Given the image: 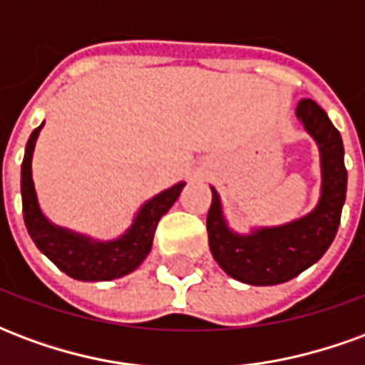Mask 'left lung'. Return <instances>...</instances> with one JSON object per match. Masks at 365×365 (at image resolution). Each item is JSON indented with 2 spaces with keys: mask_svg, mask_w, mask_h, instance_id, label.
I'll return each mask as SVG.
<instances>
[{
  "mask_svg": "<svg viewBox=\"0 0 365 365\" xmlns=\"http://www.w3.org/2000/svg\"><path fill=\"white\" fill-rule=\"evenodd\" d=\"M295 113L321 152V199L311 213L282 227L237 235L229 229L219 193L211 187L213 201L207 213L209 248L217 264L242 283L277 285L289 282L321 260L336 237L348 182L342 136L313 99H301Z\"/></svg>",
  "mask_w": 365,
  "mask_h": 365,
  "instance_id": "8db88e82",
  "label": "left lung"
}]
</instances>
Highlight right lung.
I'll return each instance as SVG.
<instances>
[{
    "mask_svg": "<svg viewBox=\"0 0 365 365\" xmlns=\"http://www.w3.org/2000/svg\"><path fill=\"white\" fill-rule=\"evenodd\" d=\"M43 125L36 127L29 136L25 158L21 164L23 217L33 242L56 268L80 282H111L130 274L148 256L156 225L162 219V215H166L168 209L174 205L175 199L180 197L185 183H175L174 187L162 191L156 197L146 201L136 213L130 229L117 240L99 242L90 237L56 227L44 217L38 207L33 172H31L36 136Z\"/></svg>",
    "mask_w": 365,
    "mask_h": 365,
    "instance_id": "1",
    "label": "right lung"
}]
</instances>
